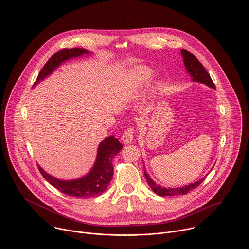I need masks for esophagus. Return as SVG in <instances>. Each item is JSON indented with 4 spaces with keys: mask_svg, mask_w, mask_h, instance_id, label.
<instances>
[{
    "mask_svg": "<svg viewBox=\"0 0 249 249\" xmlns=\"http://www.w3.org/2000/svg\"><path fill=\"white\" fill-rule=\"evenodd\" d=\"M133 134H134V128L132 126L128 127L126 130H124V132L123 133L122 136V140L124 143H129L132 142L133 140Z\"/></svg>",
    "mask_w": 249,
    "mask_h": 249,
    "instance_id": "1",
    "label": "esophagus"
}]
</instances>
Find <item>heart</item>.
Instances as JSON below:
<instances>
[{"mask_svg": "<svg viewBox=\"0 0 249 249\" xmlns=\"http://www.w3.org/2000/svg\"><path fill=\"white\" fill-rule=\"evenodd\" d=\"M152 76L153 72L145 66H139L133 71V78L139 86L147 85L152 79Z\"/></svg>", "mask_w": 249, "mask_h": 249, "instance_id": "1", "label": "heart"}]
</instances>
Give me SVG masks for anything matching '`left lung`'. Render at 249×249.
Instances as JSON below:
<instances>
[{
  "label": "left lung",
  "mask_w": 249,
  "mask_h": 249,
  "mask_svg": "<svg viewBox=\"0 0 249 249\" xmlns=\"http://www.w3.org/2000/svg\"><path fill=\"white\" fill-rule=\"evenodd\" d=\"M181 54L183 57V62L186 67V70L191 74V76H193V80L202 82V83L212 87L213 89H215L214 83H213L210 74L208 73V71L205 70V68L199 62V60L192 53H190L189 51L184 50V49H181ZM144 177H145L148 185L152 189V191H154V193H156L160 196H178V195H186L190 191L197 188L206 178V177L202 178L200 180L195 182L194 184L187 185L185 187L176 188V189H173V188L167 189V188H163V187L156 185L153 182V180L147 176L145 171H144Z\"/></svg>",
  "instance_id": "obj_1"
}]
</instances>
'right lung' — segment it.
Here are the masks:
<instances>
[{
	"label": "right lung",
	"mask_w": 249,
	"mask_h": 249,
	"mask_svg": "<svg viewBox=\"0 0 249 249\" xmlns=\"http://www.w3.org/2000/svg\"><path fill=\"white\" fill-rule=\"evenodd\" d=\"M89 52L84 49L72 48L62 49L56 52L44 65L38 73L35 85L47 75H49L61 62L72 57L88 54ZM123 148V144L114 136H109L100 143L96 163L91 172L84 178L71 181H62L51 177L40 167L38 170L52 186L61 193L73 197H95L102 195L113 177V157Z\"/></svg>",
	"instance_id": "add662e5"
}]
</instances>
